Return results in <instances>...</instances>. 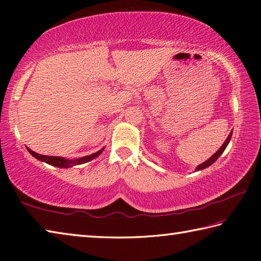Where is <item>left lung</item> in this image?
I'll list each match as a JSON object with an SVG mask.
<instances>
[{"label": "left lung", "mask_w": 261, "mask_h": 261, "mask_svg": "<svg viewBox=\"0 0 261 261\" xmlns=\"http://www.w3.org/2000/svg\"><path fill=\"white\" fill-rule=\"evenodd\" d=\"M232 134H233V130L231 131V134L228 135V137L226 138V140H225V142H224V144L222 145V147L219 148V149L215 152V154H214L211 158H209V160H207L206 162H203L202 164H200V165H198L197 167H196V171H200V170H203V168H206V167H208V166H211L213 163H215L216 162V160L217 158L221 156L222 154H223V151L225 150V148L227 147V145H228V142H229V140H231V138H232Z\"/></svg>", "instance_id": "1"}]
</instances>
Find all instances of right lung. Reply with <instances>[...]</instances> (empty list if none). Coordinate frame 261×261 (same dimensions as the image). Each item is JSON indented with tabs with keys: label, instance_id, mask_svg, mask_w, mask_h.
<instances>
[{
	"label": "right lung",
	"instance_id": "1",
	"mask_svg": "<svg viewBox=\"0 0 261 261\" xmlns=\"http://www.w3.org/2000/svg\"><path fill=\"white\" fill-rule=\"evenodd\" d=\"M27 149H28V151L30 152V154H32L35 158H37V160H39V161L45 162V163H47V164L56 166V167L68 168V167H72L74 165L85 164V163H87V162L93 161L94 158H96L97 156H99L101 154V151L104 150V148H103V149L98 150V151H96L95 154H91V155H88V156L81 157V158H78V160H66V158L58 157V156H45V155L37 154V152L33 151L32 149H29V148H27Z\"/></svg>",
	"mask_w": 261,
	"mask_h": 261
}]
</instances>
